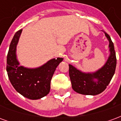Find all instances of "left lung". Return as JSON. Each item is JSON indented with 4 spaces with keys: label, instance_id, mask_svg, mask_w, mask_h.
Wrapping results in <instances>:
<instances>
[{
    "label": "left lung",
    "instance_id": "8db88e82",
    "mask_svg": "<svg viewBox=\"0 0 121 121\" xmlns=\"http://www.w3.org/2000/svg\"><path fill=\"white\" fill-rule=\"evenodd\" d=\"M104 34L109 41V55L101 68L93 73H85L69 64V76L72 87L78 93L86 95H96L106 89L113 76L117 59L114 45L107 33Z\"/></svg>",
    "mask_w": 121,
    "mask_h": 121
}]
</instances>
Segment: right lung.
Wrapping results in <instances>:
<instances>
[{
    "instance_id": "right-lung-1",
    "label": "right lung",
    "mask_w": 121,
    "mask_h": 121,
    "mask_svg": "<svg viewBox=\"0 0 121 121\" xmlns=\"http://www.w3.org/2000/svg\"><path fill=\"white\" fill-rule=\"evenodd\" d=\"M22 30L16 32L11 41L7 56L6 71L9 81L19 93L28 99L37 100L49 93L52 77L63 58H53L36 68L20 66L16 52Z\"/></svg>"
}]
</instances>
